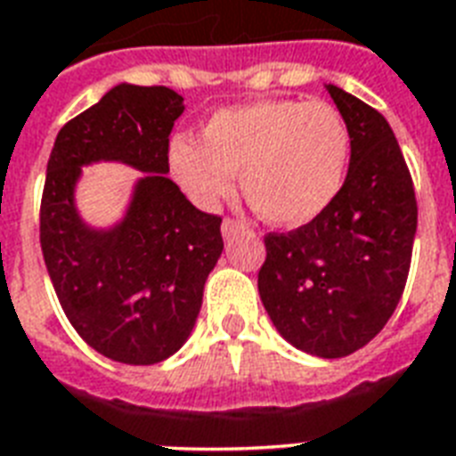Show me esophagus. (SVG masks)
<instances>
[{
	"mask_svg": "<svg viewBox=\"0 0 456 456\" xmlns=\"http://www.w3.org/2000/svg\"><path fill=\"white\" fill-rule=\"evenodd\" d=\"M243 232H246V227H243L241 222H236V220H224L222 222V236H224V239H234V236H239V234H243Z\"/></svg>",
	"mask_w": 456,
	"mask_h": 456,
	"instance_id": "obj_1",
	"label": "esophagus"
}]
</instances>
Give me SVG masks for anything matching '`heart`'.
Returning a JSON list of instances; mask_svg holds the SVG:
<instances>
[{
	"instance_id": "heart-1",
	"label": "heart",
	"mask_w": 456,
	"mask_h": 456,
	"mask_svg": "<svg viewBox=\"0 0 456 456\" xmlns=\"http://www.w3.org/2000/svg\"><path fill=\"white\" fill-rule=\"evenodd\" d=\"M170 170L200 208H215L234 189L277 227L317 220L343 189L350 132L324 102L265 99L217 110L200 142L170 144Z\"/></svg>"
}]
</instances>
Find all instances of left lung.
<instances>
[{
  "label": "left lung",
  "mask_w": 456,
  "mask_h": 456,
  "mask_svg": "<svg viewBox=\"0 0 456 456\" xmlns=\"http://www.w3.org/2000/svg\"><path fill=\"white\" fill-rule=\"evenodd\" d=\"M350 132L343 189L310 224L267 234L257 291L293 347L336 360L381 331L403 298L417 234V199L388 120L324 85Z\"/></svg>",
  "instance_id": "1"
}]
</instances>
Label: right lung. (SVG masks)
I'll use <instances>...</instances> for the list:
<instances>
[{"instance_id":"add662e5","label":"right lung","mask_w":456,"mask_h":456,"mask_svg":"<svg viewBox=\"0 0 456 456\" xmlns=\"http://www.w3.org/2000/svg\"><path fill=\"white\" fill-rule=\"evenodd\" d=\"M184 99L120 82L61 127L46 163L39 243L68 322L96 353L158 364L191 336L203 286L222 256V217L189 203L167 177V146ZM123 162L145 175L110 228L81 220V167Z\"/></svg>"}]
</instances>
